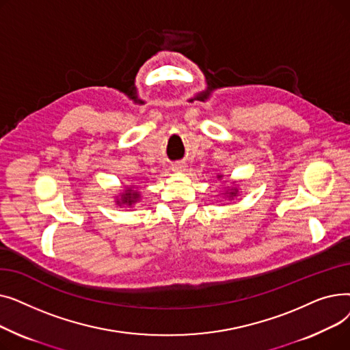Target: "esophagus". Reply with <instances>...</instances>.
I'll use <instances>...</instances> for the list:
<instances>
[{"mask_svg":"<svg viewBox=\"0 0 350 350\" xmlns=\"http://www.w3.org/2000/svg\"><path fill=\"white\" fill-rule=\"evenodd\" d=\"M172 170H173V172H185V170H186V165L181 164V163H177V164H173Z\"/></svg>","mask_w":350,"mask_h":350,"instance_id":"esophagus-1","label":"esophagus"}]
</instances>
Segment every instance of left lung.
Wrapping results in <instances>:
<instances>
[{
	"instance_id": "obj_1",
	"label": "left lung",
	"mask_w": 350,
	"mask_h": 350,
	"mask_svg": "<svg viewBox=\"0 0 350 350\" xmlns=\"http://www.w3.org/2000/svg\"><path fill=\"white\" fill-rule=\"evenodd\" d=\"M217 178L221 180V178H223V174H218ZM223 194H224V198H228V200H232L234 197L238 196V187L235 186V181L232 183V187H227V190H226Z\"/></svg>"
}]
</instances>
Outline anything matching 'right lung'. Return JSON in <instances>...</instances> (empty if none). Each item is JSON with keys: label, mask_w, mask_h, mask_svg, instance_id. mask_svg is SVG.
<instances>
[{"label": "right lung", "mask_w": 350, "mask_h": 350, "mask_svg": "<svg viewBox=\"0 0 350 350\" xmlns=\"http://www.w3.org/2000/svg\"><path fill=\"white\" fill-rule=\"evenodd\" d=\"M140 200V193L137 191V189H135L133 186H127L123 193H120L119 196H116V204L118 206H126V207H132L135 206L137 201Z\"/></svg>", "instance_id": "right-lung-1"}]
</instances>
